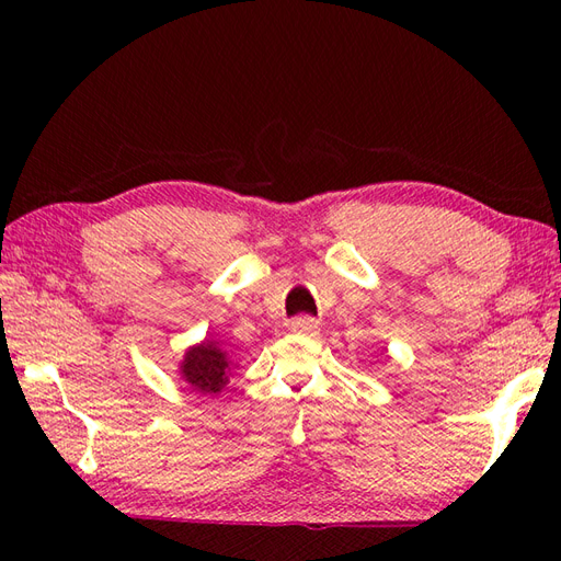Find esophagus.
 Masks as SVG:
<instances>
[{"label":"esophagus","mask_w":561,"mask_h":561,"mask_svg":"<svg viewBox=\"0 0 561 561\" xmlns=\"http://www.w3.org/2000/svg\"><path fill=\"white\" fill-rule=\"evenodd\" d=\"M291 332H296V335H316L318 320L308 318V316H299L296 320H291Z\"/></svg>","instance_id":"esophagus-1"}]
</instances>
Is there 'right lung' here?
Returning <instances> with one entry per match:
<instances>
[{
    "mask_svg": "<svg viewBox=\"0 0 561 561\" xmlns=\"http://www.w3.org/2000/svg\"><path fill=\"white\" fill-rule=\"evenodd\" d=\"M236 366L231 352H226L219 340L205 337L185 350L178 374L199 396H217L229 383Z\"/></svg>",
    "mask_w": 561,
    "mask_h": 561,
    "instance_id": "right-lung-1",
    "label": "right lung"
}]
</instances>
